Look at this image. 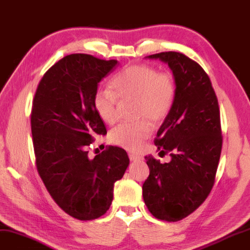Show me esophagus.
Listing matches in <instances>:
<instances>
[{
  "label": "esophagus",
  "mask_w": 250,
  "mask_h": 250,
  "mask_svg": "<svg viewBox=\"0 0 250 250\" xmlns=\"http://www.w3.org/2000/svg\"><path fill=\"white\" fill-rule=\"evenodd\" d=\"M129 158L131 161H139L142 160V156L141 155H137V154H134V153H129Z\"/></svg>",
  "instance_id": "esophagus-1"
}]
</instances>
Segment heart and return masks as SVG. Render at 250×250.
<instances>
[{
    "label": "heart",
    "mask_w": 250,
    "mask_h": 250,
    "mask_svg": "<svg viewBox=\"0 0 250 250\" xmlns=\"http://www.w3.org/2000/svg\"><path fill=\"white\" fill-rule=\"evenodd\" d=\"M111 90H98L94 106L104 123L113 125L118 119L119 101L135 102L137 121L125 123L109 132V141L127 150H137L169 115L176 97V82L169 72L139 63L124 68L111 82Z\"/></svg>",
    "instance_id": "1"
}]
</instances>
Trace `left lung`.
<instances>
[{
  "label": "left lung",
  "mask_w": 250,
  "mask_h": 250,
  "mask_svg": "<svg viewBox=\"0 0 250 250\" xmlns=\"http://www.w3.org/2000/svg\"><path fill=\"white\" fill-rule=\"evenodd\" d=\"M148 59L168 63L176 97L154 139L160 155L169 153L171 161L145 156L150 173L143 197L155 218L178 222L199 208L215 182L223 146L218 101L208 75L187 55L169 51Z\"/></svg>",
  "instance_id": "8db88e82"
}]
</instances>
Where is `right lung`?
Here are the masks:
<instances>
[{
    "instance_id": "obj_1",
    "label": "right lung",
    "mask_w": 250,
    "mask_h": 250,
    "mask_svg": "<svg viewBox=\"0 0 250 250\" xmlns=\"http://www.w3.org/2000/svg\"><path fill=\"white\" fill-rule=\"evenodd\" d=\"M117 63L89 54L67 55L43 74L33 99L31 129L38 173L57 206L80 220L106 213L114 184L130 163L125 150L114 146L94 159L88 156L95 136L106 134L94 106L98 83Z\"/></svg>"
}]
</instances>
